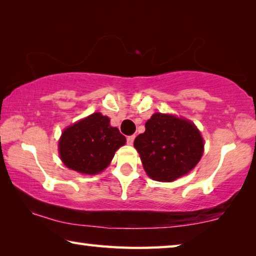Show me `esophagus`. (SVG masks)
I'll list each match as a JSON object with an SVG mask.
<instances>
[{
  "label": "esophagus",
  "mask_w": 256,
  "mask_h": 256,
  "mask_svg": "<svg viewBox=\"0 0 256 256\" xmlns=\"http://www.w3.org/2000/svg\"><path fill=\"white\" fill-rule=\"evenodd\" d=\"M134 138H136V136H128V138H126V142H128V144L132 146V144H133V142H134Z\"/></svg>",
  "instance_id": "esophagus-1"
}]
</instances>
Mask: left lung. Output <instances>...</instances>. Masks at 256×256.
I'll use <instances>...</instances> for the list:
<instances>
[{"mask_svg":"<svg viewBox=\"0 0 256 256\" xmlns=\"http://www.w3.org/2000/svg\"><path fill=\"white\" fill-rule=\"evenodd\" d=\"M134 148L150 178L172 182L196 166L204 144L192 122L154 112L146 123V132L134 140Z\"/></svg>","mask_w":256,"mask_h":256,"instance_id":"8db88e82","label":"left lung"}]
</instances>
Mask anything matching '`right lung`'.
<instances>
[{
	"label": "right lung",
	"instance_id": "right-lung-1",
	"mask_svg": "<svg viewBox=\"0 0 256 256\" xmlns=\"http://www.w3.org/2000/svg\"><path fill=\"white\" fill-rule=\"evenodd\" d=\"M125 142L126 138L118 128L110 126L107 116L94 112L64 130L58 151L68 168L94 175L105 170Z\"/></svg>",
	"mask_w": 256,
	"mask_h": 256
}]
</instances>
